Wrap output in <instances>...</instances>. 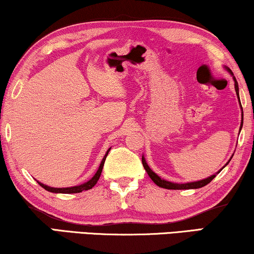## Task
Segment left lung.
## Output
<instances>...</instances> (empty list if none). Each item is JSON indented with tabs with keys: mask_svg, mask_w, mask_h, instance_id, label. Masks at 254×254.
Returning a JSON list of instances; mask_svg holds the SVG:
<instances>
[{
	"mask_svg": "<svg viewBox=\"0 0 254 254\" xmlns=\"http://www.w3.org/2000/svg\"><path fill=\"white\" fill-rule=\"evenodd\" d=\"M227 69V70L230 72L231 75H234L232 74V71L230 70V69L229 68H225ZM234 81H235V90H236V93H237V96H238V99H239V89H238V83H237V81H236V78H235V76H234ZM239 103H241V100H239ZM242 106V105H241ZM242 111H243V109H242ZM243 113V112H242ZM242 117H243V114H242ZM243 119V118H242ZM242 127H243V120H242V124H241V129H242ZM232 158V157H231ZM230 158V159H231ZM230 162V161H229ZM228 162V163H229ZM228 163L225 165H228ZM142 164H143V168L145 169V171H147V173L149 175V177H150L151 178V180L152 182H154L156 185L157 186H159V187H163V189H166V190H190V189H200V187H203V186H206L207 184H209L211 180H213L215 177H216V175H213V176H210V177H208V178H206V179H202V180H199V182H193V183H186V184H177V183H171V182H168V180H165V179H162L161 177H158L157 175H156V173L152 171V170L149 168L148 166V164H147V162H145V159H144V157L143 156H142ZM224 165V166H225ZM223 166V168H224ZM222 168V169H223ZM222 169L220 170V171H218L217 173H220L221 171H222Z\"/></svg>",
	"mask_w": 254,
	"mask_h": 254,
	"instance_id": "1",
	"label": "left lung"
}]
</instances>
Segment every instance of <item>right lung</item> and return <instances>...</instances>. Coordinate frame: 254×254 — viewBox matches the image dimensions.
I'll list each match as a JSON object with an SVG mask.
<instances>
[{"label":"right lung","mask_w":254,"mask_h":254,"mask_svg":"<svg viewBox=\"0 0 254 254\" xmlns=\"http://www.w3.org/2000/svg\"><path fill=\"white\" fill-rule=\"evenodd\" d=\"M111 149V148H110ZM109 150L106 151L105 156H104L102 163H100L98 170H97V172L95 173V176L92 177L91 179L88 180V182L84 183V184H81V185H77V186H72V187H64V189H55V187H50L47 185H45V184H41L40 182H38V184L45 189L48 192H52V193H64V194H69V193H81L83 190H91L93 186L96 185L97 182H98L99 177H100V173L103 171V166H104V163H105V159H106V156L109 154Z\"/></svg>","instance_id":"1"}]
</instances>
